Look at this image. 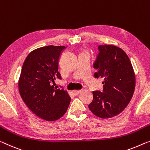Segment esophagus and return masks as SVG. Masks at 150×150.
<instances>
[{
    "instance_id": "esophagus-1",
    "label": "esophagus",
    "mask_w": 150,
    "mask_h": 150,
    "mask_svg": "<svg viewBox=\"0 0 150 150\" xmlns=\"http://www.w3.org/2000/svg\"><path fill=\"white\" fill-rule=\"evenodd\" d=\"M80 93H81V90H80V91H72V93L74 96L78 95V94H79Z\"/></svg>"
}]
</instances>
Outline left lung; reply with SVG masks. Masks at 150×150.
<instances>
[{"label":"left lung","mask_w":150,"mask_h":150,"mask_svg":"<svg viewBox=\"0 0 150 150\" xmlns=\"http://www.w3.org/2000/svg\"><path fill=\"white\" fill-rule=\"evenodd\" d=\"M98 54L93 64L94 77L104 78L103 92H93L88 105L93 113L108 119L123 111L130 102L135 87L134 71L123 50L111 45H98Z\"/></svg>","instance_id":"8db88e82"}]
</instances>
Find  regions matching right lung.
Listing matches in <instances>:
<instances>
[{
	"label": "right lung",
	"instance_id": "right-lung-1",
	"mask_svg": "<svg viewBox=\"0 0 150 150\" xmlns=\"http://www.w3.org/2000/svg\"><path fill=\"white\" fill-rule=\"evenodd\" d=\"M66 47L49 45L32 51L25 59L19 80L20 95L29 109L41 119L53 121L66 113L71 98L54 86L61 79L59 57Z\"/></svg>",
	"mask_w": 150,
	"mask_h": 150
}]
</instances>
